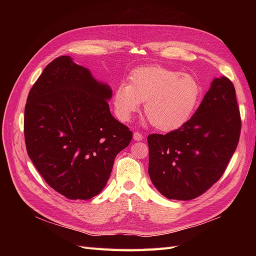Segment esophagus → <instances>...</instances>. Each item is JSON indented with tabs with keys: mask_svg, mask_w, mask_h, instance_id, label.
<instances>
[{
	"mask_svg": "<svg viewBox=\"0 0 256 256\" xmlns=\"http://www.w3.org/2000/svg\"><path fill=\"white\" fill-rule=\"evenodd\" d=\"M134 138L136 141H142L143 138H144V136L140 132H138V131H136V132L134 134Z\"/></svg>",
	"mask_w": 256,
	"mask_h": 256,
	"instance_id": "1",
	"label": "esophagus"
}]
</instances>
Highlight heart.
<instances>
[{"label": "heart", "mask_w": 256, "mask_h": 256, "mask_svg": "<svg viewBox=\"0 0 256 256\" xmlns=\"http://www.w3.org/2000/svg\"><path fill=\"white\" fill-rule=\"evenodd\" d=\"M128 80L115 90L116 114L128 120L144 102L147 120L164 132L182 127L194 114L203 94L194 76L160 65L138 67Z\"/></svg>", "instance_id": "heart-1"}]
</instances>
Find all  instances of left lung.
Segmentation results:
<instances>
[{"mask_svg":"<svg viewBox=\"0 0 256 256\" xmlns=\"http://www.w3.org/2000/svg\"><path fill=\"white\" fill-rule=\"evenodd\" d=\"M240 130L234 84L226 76L214 79L182 127L147 136L152 182L170 200H188L203 194L226 172Z\"/></svg>","mask_w":256,"mask_h":256,"instance_id":"obj_1","label":"left lung"}]
</instances>
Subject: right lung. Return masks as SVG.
<instances>
[{"label":"right lung","mask_w":256,"mask_h":256,"mask_svg":"<svg viewBox=\"0 0 256 256\" xmlns=\"http://www.w3.org/2000/svg\"><path fill=\"white\" fill-rule=\"evenodd\" d=\"M111 88L88 68L58 56L30 88L24 108L26 152L52 189L90 200L109 180L114 159L132 131L111 115Z\"/></svg>","instance_id":"obj_1"}]
</instances>
